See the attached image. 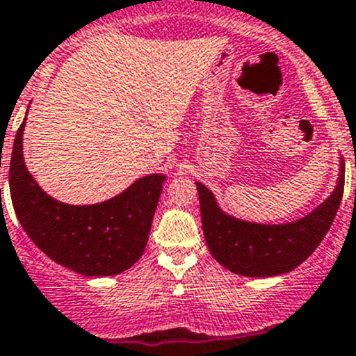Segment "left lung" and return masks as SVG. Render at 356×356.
<instances>
[{
	"instance_id": "1",
	"label": "left lung",
	"mask_w": 356,
	"mask_h": 356,
	"mask_svg": "<svg viewBox=\"0 0 356 356\" xmlns=\"http://www.w3.org/2000/svg\"><path fill=\"white\" fill-rule=\"evenodd\" d=\"M200 200L202 229L211 254L223 268L243 277L289 273L319 246L332 227L342 193L344 163L335 190L312 213L289 223H255L225 213L209 188L195 182Z\"/></svg>"
}]
</instances>
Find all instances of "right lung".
Returning <instances> with one entry per match:
<instances>
[{
	"instance_id": "add662e5",
	"label": "right lung",
	"mask_w": 356,
	"mask_h": 356,
	"mask_svg": "<svg viewBox=\"0 0 356 356\" xmlns=\"http://www.w3.org/2000/svg\"><path fill=\"white\" fill-rule=\"evenodd\" d=\"M17 129L10 159L12 204L28 238L56 264L85 277H111L129 270L142 257L152 218L161 197L165 174H149L110 200L72 206L37 184L22 158Z\"/></svg>"
}]
</instances>
